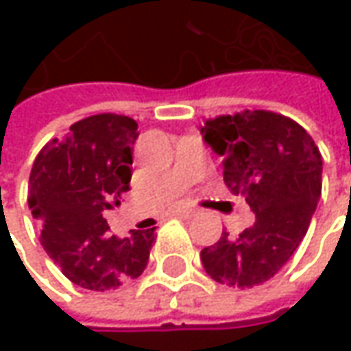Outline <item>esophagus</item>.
Segmentation results:
<instances>
[{
  "instance_id": "1",
  "label": "esophagus",
  "mask_w": 351,
  "mask_h": 351,
  "mask_svg": "<svg viewBox=\"0 0 351 351\" xmlns=\"http://www.w3.org/2000/svg\"><path fill=\"white\" fill-rule=\"evenodd\" d=\"M178 217H182V219H191V217H195L197 209H191V207H180V209L173 210Z\"/></svg>"
}]
</instances>
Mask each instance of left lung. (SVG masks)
<instances>
[{
  "mask_svg": "<svg viewBox=\"0 0 351 351\" xmlns=\"http://www.w3.org/2000/svg\"><path fill=\"white\" fill-rule=\"evenodd\" d=\"M201 134L224 158L226 187L256 213L244 232H223L201 250L203 267L223 285H260L287 263L308 230L322 191V156L299 123L260 109L209 119Z\"/></svg>",
  "mask_w": 351,
  "mask_h": 351,
  "instance_id": "1",
  "label": "left lung"
}]
</instances>
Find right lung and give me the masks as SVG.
<instances>
[{
    "instance_id": "1",
    "label": "right lung",
    "mask_w": 351,
    "mask_h": 351,
    "mask_svg": "<svg viewBox=\"0 0 351 351\" xmlns=\"http://www.w3.org/2000/svg\"><path fill=\"white\" fill-rule=\"evenodd\" d=\"M136 138L134 119L101 113L74 123L34 158L29 209L40 223V244L84 289H117L141 276L150 258L156 228L119 238L103 219L128 191Z\"/></svg>"
}]
</instances>
